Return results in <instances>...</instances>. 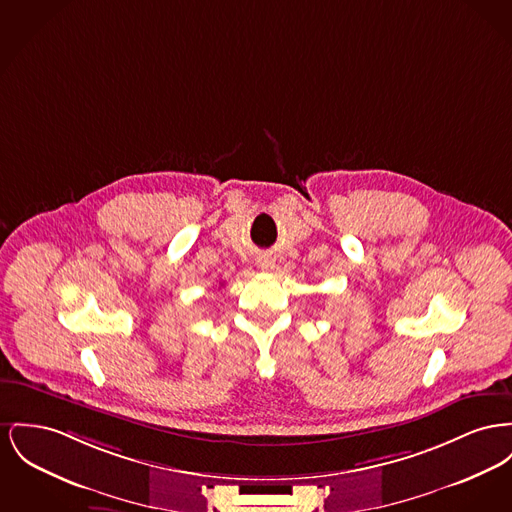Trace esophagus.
<instances>
[{
  "label": "esophagus",
  "mask_w": 512,
  "mask_h": 512,
  "mask_svg": "<svg viewBox=\"0 0 512 512\" xmlns=\"http://www.w3.org/2000/svg\"><path fill=\"white\" fill-rule=\"evenodd\" d=\"M259 269H263V271H271V269H274V261L267 259V257L259 259Z\"/></svg>",
  "instance_id": "obj_1"
}]
</instances>
